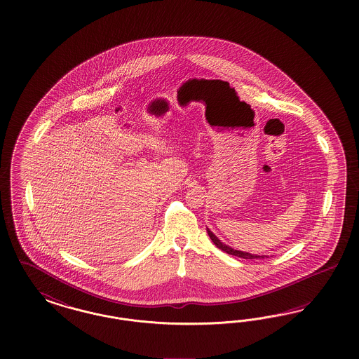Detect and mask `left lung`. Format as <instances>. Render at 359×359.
<instances>
[{
	"label": "left lung",
	"instance_id": "1",
	"mask_svg": "<svg viewBox=\"0 0 359 359\" xmlns=\"http://www.w3.org/2000/svg\"><path fill=\"white\" fill-rule=\"evenodd\" d=\"M208 236L210 237L212 239V242L217 246L218 249H221L222 251H225V252H228L230 255H234V257H238V258H243V259H261V258H269L267 255H257V254H250V252H246V251H241L236 250V249H233V248H230L228 245H225V243H222L219 239L209 230V228H207Z\"/></svg>",
	"mask_w": 359,
	"mask_h": 359
}]
</instances>
